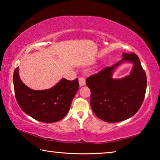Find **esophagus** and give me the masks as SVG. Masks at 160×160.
I'll list each match as a JSON object with an SVG mask.
<instances>
[{"label": "esophagus", "instance_id": "obj_1", "mask_svg": "<svg viewBox=\"0 0 160 160\" xmlns=\"http://www.w3.org/2000/svg\"><path fill=\"white\" fill-rule=\"evenodd\" d=\"M79 84L80 86H84L85 85V79L82 77L79 78Z\"/></svg>", "mask_w": 160, "mask_h": 160}]
</instances>
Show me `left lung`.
Listing matches in <instances>:
<instances>
[{
	"instance_id": "1",
	"label": "left lung",
	"mask_w": 160,
	"mask_h": 160,
	"mask_svg": "<svg viewBox=\"0 0 160 160\" xmlns=\"http://www.w3.org/2000/svg\"><path fill=\"white\" fill-rule=\"evenodd\" d=\"M117 63L106 67L86 79L90 89V105L93 112L101 120L116 123L132 117L141 107L147 88V77L134 53H123ZM126 61L134 64L130 75L121 79L112 78L114 70Z\"/></svg>"
}]
</instances>
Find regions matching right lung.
I'll list each match as a JSON object with an SVG mask.
<instances>
[{"label":"right lung","mask_w":160,"mask_h":160,"mask_svg":"<svg viewBox=\"0 0 160 160\" xmlns=\"http://www.w3.org/2000/svg\"><path fill=\"white\" fill-rule=\"evenodd\" d=\"M19 67L13 74L15 98L21 109L36 120L53 123L65 117L70 109L74 96L79 89V82L61 80L53 88L34 90L27 87L19 76Z\"/></svg>","instance_id":"obj_1"}]
</instances>
